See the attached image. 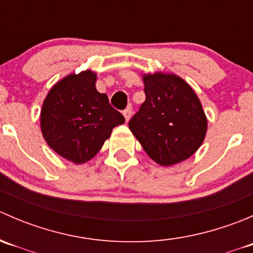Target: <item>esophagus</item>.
<instances>
[{"mask_svg":"<svg viewBox=\"0 0 253 253\" xmlns=\"http://www.w3.org/2000/svg\"><path fill=\"white\" fill-rule=\"evenodd\" d=\"M122 114H124L126 121H129V119H131V116H132V108H126Z\"/></svg>","mask_w":253,"mask_h":253,"instance_id":"1","label":"esophagus"}]
</instances>
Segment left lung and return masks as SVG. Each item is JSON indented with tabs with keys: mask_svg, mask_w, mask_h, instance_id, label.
I'll return each instance as SVG.
<instances>
[{
	"mask_svg": "<svg viewBox=\"0 0 253 253\" xmlns=\"http://www.w3.org/2000/svg\"><path fill=\"white\" fill-rule=\"evenodd\" d=\"M143 82L145 100L129 120V129L158 164L183 162L205 141L207 117L200 99L175 75H144Z\"/></svg>",
	"mask_w": 253,
	"mask_h": 253,
	"instance_id": "1",
	"label": "left lung"
}]
</instances>
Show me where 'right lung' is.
Returning <instances> with one entry per match:
<instances>
[{
    "label": "right lung",
    "mask_w": 253,
    "mask_h": 253,
    "mask_svg": "<svg viewBox=\"0 0 253 253\" xmlns=\"http://www.w3.org/2000/svg\"><path fill=\"white\" fill-rule=\"evenodd\" d=\"M96 75L84 71L67 76L51 88L42 104V136L58 155L83 164L103 147L125 117L95 88Z\"/></svg>",
    "instance_id": "1"
}]
</instances>
